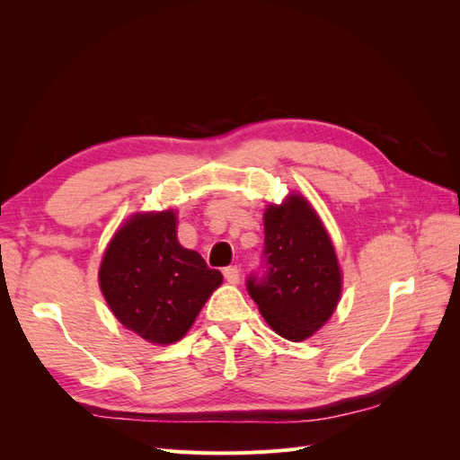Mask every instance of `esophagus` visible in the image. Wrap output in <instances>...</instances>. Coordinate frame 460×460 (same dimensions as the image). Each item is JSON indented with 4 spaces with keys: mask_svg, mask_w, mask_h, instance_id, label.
<instances>
[{
    "mask_svg": "<svg viewBox=\"0 0 460 460\" xmlns=\"http://www.w3.org/2000/svg\"><path fill=\"white\" fill-rule=\"evenodd\" d=\"M225 278H226V282L232 284V286L240 284V270H238V267L225 269Z\"/></svg>",
    "mask_w": 460,
    "mask_h": 460,
    "instance_id": "34e87169",
    "label": "esophagus"
}]
</instances>
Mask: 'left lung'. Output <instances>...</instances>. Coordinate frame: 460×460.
<instances>
[{"label": "left lung", "instance_id": "obj_1", "mask_svg": "<svg viewBox=\"0 0 460 460\" xmlns=\"http://www.w3.org/2000/svg\"><path fill=\"white\" fill-rule=\"evenodd\" d=\"M267 274L249 278V296L267 324L289 341H305L338 309L343 272L323 218L299 191L262 213Z\"/></svg>", "mask_w": 460, "mask_h": 460}]
</instances>
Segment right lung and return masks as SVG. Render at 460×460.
Here are the masks:
<instances>
[{
	"label": "right lung",
	"instance_id": "right-lung-1",
	"mask_svg": "<svg viewBox=\"0 0 460 460\" xmlns=\"http://www.w3.org/2000/svg\"><path fill=\"white\" fill-rule=\"evenodd\" d=\"M178 211H137L109 240L97 280L119 323L153 345L182 340L222 274L178 242Z\"/></svg>",
	"mask_w": 460,
	"mask_h": 460
}]
</instances>
